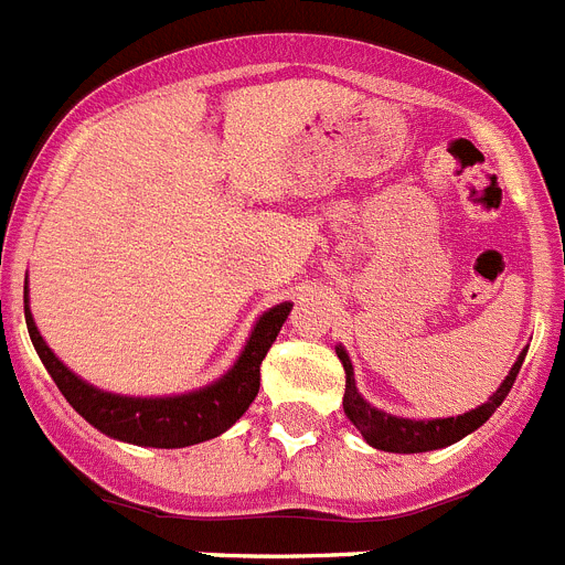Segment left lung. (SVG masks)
Returning <instances> with one entry per match:
<instances>
[{
	"label": "left lung",
	"mask_w": 565,
	"mask_h": 565,
	"mask_svg": "<svg viewBox=\"0 0 565 565\" xmlns=\"http://www.w3.org/2000/svg\"><path fill=\"white\" fill-rule=\"evenodd\" d=\"M529 351V348H526ZM526 351H521L518 362L512 364L509 376L503 379L501 387H498L487 404L476 407V411L463 413V416L452 418H427V422H416V418H398L391 413L379 411L371 402H364L362 393L356 391V379H353V364L351 356L344 353L342 344H337V356L344 367V416L351 418L353 427L362 433V438L371 447L384 452H430L441 450V447H450V444L461 441L463 436L476 433L481 424H487V418L501 407V402L507 398V393L512 391L515 384L518 371H521Z\"/></svg>",
	"instance_id": "8db88e82"
}]
</instances>
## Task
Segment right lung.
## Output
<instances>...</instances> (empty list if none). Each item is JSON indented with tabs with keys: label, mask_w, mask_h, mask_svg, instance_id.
Returning <instances> with one entry per match:
<instances>
[{
	"label": "right lung",
	"mask_w": 565,
	"mask_h": 565,
	"mask_svg": "<svg viewBox=\"0 0 565 565\" xmlns=\"http://www.w3.org/2000/svg\"><path fill=\"white\" fill-rule=\"evenodd\" d=\"M288 313H291V302H279V306L268 308L257 319V326H254L237 362L232 364V371L217 382L206 384L201 391L181 393V396L141 398L98 391L70 371L39 333L33 313L28 308V291H24V322H28L30 342L36 348L39 359L44 362L62 396L73 404V411L87 418L104 436L138 444V447H158V450H174V447H192V444L209 441V438L226 433L248 411V404L254 402L259 391V364L266 359L268 348L277 339Z\"/></svg>",
	"instance_id": "obj_1"
}]
</instances>
